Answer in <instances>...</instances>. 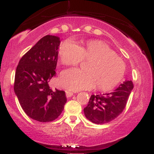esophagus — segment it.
Listing matches in <instances>:
<instances>
[{
	"mask_svg": "<svg viewBox=\"0 0 154 154\" xmlns=\"http://www.w3.org/2000/svg\"><path fill=\"white\" fill-rule=\"evenodd\" d=\"M73 95H74V93H72V92H70V91H66V95L67 98H69V97H72Z\"/></svg>",
	"mask_w": 154,
	"mask_h": 154,
	"instance_id": "obj_1",
	"label": "esophagus"
}]
</instances>
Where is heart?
I'll return each mask as SVG.
<instances>
[{
    "label": "heart",
    "instance_id": "obj_1",
    "mask_svg": "<svg viewBox=\"0 0 154 154\" xmlns=\"http://www.w3.org/2000/svg\"><path fill=\"white\" fill-rule=\"evenodd\" d=\"M60 61L66 66H76L83 59L90 60L86 70L78 69L63 71L60 84L70 91L89 90L97 87L109 91L123 79L125 64L106 43L97 40H90L82 47L72 40H66L59 48Z\"/></svg>",
    "mask_w": 154,
    "mask_h": 154
}]
</instances>
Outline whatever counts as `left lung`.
<instances>
[{
	"mask_svg": "<svg viewBox=\"0 0 154 154\" xmlns=\"http://www.w3.org/2000/svg\"><path fill=\"white\" fill-rule=\"evenodd\" d=\"M132 89V81L125 80L111 93L92 95L88 106L84 109L86 118L97 125L112 121L125 109Z\"/></svg>",
	"mask_w": 154,
	"mask_h": 154,
	"instance_id": "left-lung-1",
	"label": "left lung"
}]
</instances>
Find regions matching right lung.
I'll use <instances>...</instances> for the list:
<instances>
[{
  "label": "right lung",
  "mask_w": 154,
  "mask_h": 154,
  "mask_svg": "<svg viewBox=\"0 0 154 154\" xmlns=\"http://www.w3.org/2000/svg\"><path fill=\"white\" fill-rule=\"evenodd\" d=\"M60 38L46 35L19 61L14 79V93L26 115L40 122L54 121L66 102L65 92L52 90L48 82L56 75Z\"/></svg>",
  "instance_id": "add662e5"
}]
</instances>
